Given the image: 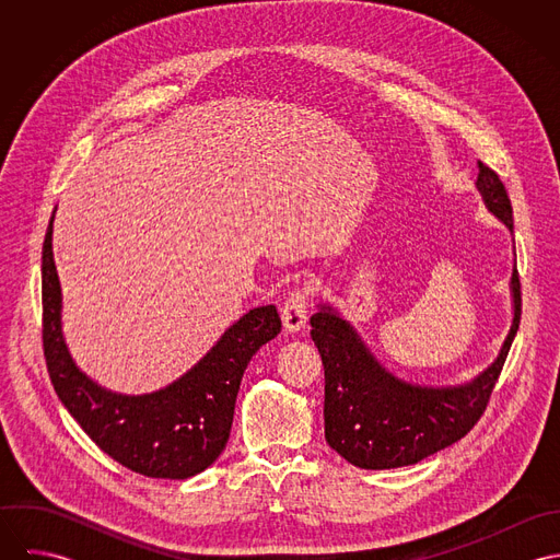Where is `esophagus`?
<instances>
[{
  "label": "esophagus",
  "mask_w": 560,
  "mask_h": 560,
  "mask_svg": "<svg viewBox=\"0 0 560 560\" xmlns=\"http://www.w3.org/2000/svg\"><path fill=\"white\" fill-rule=\"evenodd\" d=\"M308 320V293L304 291H295L287 298L284 306H282V323L284 329L291 334H298L306 327Z\"/></svg>",
  "instance_id": "1"
}]
</instances>
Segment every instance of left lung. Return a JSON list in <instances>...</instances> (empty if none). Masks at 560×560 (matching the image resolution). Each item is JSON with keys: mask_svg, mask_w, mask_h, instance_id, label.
<instances>
[{"mask_svg": "<svg viewBox=\"0 0 560 560\" xmlns=\"http://www.w3.org/2000/svg\"><path fill=\"white\" fill-rule=\"evenodd\" d=\"M477 189L485 209L513 233V209L498 174L479 161ZM515 249V245H513ZM511 327L477 377L455 386H422L388 371L358 329L329 302L311 319V336L325 369V440L349 464L390 470L462 440L479 420L520 327V278L511 273Z\"/></svg>", "mask_w": 560, "mask_h": 560, "instance_id": "obj_1", "label": "left lung"}]
</instances>
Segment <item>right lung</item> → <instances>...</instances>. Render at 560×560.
I'll return each mask as SVG.
<instances>
[{
	"label": "right lung",
	"mask_w": 560,
	"mask_h": 560,
	"mask_svg": "<svg viewBox=\"0 0 560 560\" xmlns=\"http://www.w3.org/2000/svg\"><path fill=\"white\" fill-rule=\"evenodd\" d=\"M54 215L43 243V347L62 405L103 453L138 475L180 480L207 470L226 448L243 371L280 334L276 306L247 311L191 369L160 390H107L81 371L65 338Z\"/></svg>",
	"instance_id": "right-lung-1"
}]
</instances>
